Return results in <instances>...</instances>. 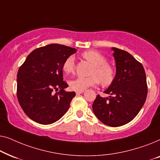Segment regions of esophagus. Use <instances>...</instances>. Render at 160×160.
<instances>
[{
  "mask_svg": "<svg viewBox=\"0 0 160 160\" xmlns=\"http://www.w3.org/2000/svg\"><path fill=\"white\" fill-rule=\"evenodd\" d=\"M84 90H80V91H76V95H80V94H82L83 92H84Z\"/></svg>",
  "mask_w": 160,
  "mask_h": 160,
  "instance_id": "34e87169",
  "label": "esophagus"
}]
</instances>
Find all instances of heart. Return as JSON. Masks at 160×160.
Returning <instances> with one entry per match:
<instances>
[{
	"label": "heart",
	"instance_id": "obj_1",
	"mask_svg": "<svg viewBox=\"0 0 160 160\" xmlns=\"http://www.w3.org/2000/svg\"><path fill=\"white\" fill-rule=\"evenodd\" d=\"M82 58L89 61L93 67L91 76L88 77H77L69 82L71 87L74 90H84L89 87L95 86L100 81L104 86L110 85L114 78V70L106 62L105 57L97 51L89 50L83 52ZM75 69V59L73 56H69L65 59L62 64V71L66 74L72 73Z\"/></svg>",
	"mask_w": 160,
	"mask_h": 160
}]
</instances>
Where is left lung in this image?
<instances>
[{
  "instance_id": "left-lung-1",
  "label": "left lung",
  "mask_w": 160,
  "mask_h": 160,
  "mask_svg": "<svg viewBox=\"0 0 160 160\" xmlns=\"http://www.w3.org/2000/svg\"><path fill=\"white\" fill-rule=\"evenodd\" d=\"M116 62L113 82L104 91L109 95H98L92 104L95 115L110 127L128 124L136 117L147 96L146 73L141 63L128 52L112 47Z\"/></svg>"
}]
</instances>
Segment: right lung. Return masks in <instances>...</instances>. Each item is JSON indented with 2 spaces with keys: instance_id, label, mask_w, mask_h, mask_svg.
<instances>
[{
  "instance_id": "right-lung-1",
  "label": "right lung",
  "mask_w": 160,
  "mask_h": 160,
  "mask_svg": "<svg viewBox=\"0 0 160 160\" xmlns=\"http://www.w3.org/2000/svg\"><path fill=\"white\" fill-rule=\"evenodd\" d=\"M75 48L49 44L33 50L17 73V98L28 117L42 124L58 121L68 110L75 92H67L62 64ZM59 90L58 91V90ZM54 91H58L56 93Z\"/></svg>"
}]
</instances>
